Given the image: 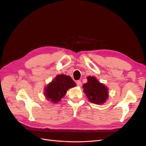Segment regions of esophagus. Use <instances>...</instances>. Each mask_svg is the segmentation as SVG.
<instances>
[{
  "label": "esophagus",
  "instance_id": "1",
  "mask_svg": "<svg viewBox=\"0 0 146 146\" xmlns=\"http://www.w3.org/2000/svg\"><path fill=\"white\" fill-rule=\"evenodd\" d=\"M76 83H77V85L78 86H80L81 85H82V82L80 80H77L76 82Z\"/></svg>",
  "mask_w": 146,
  "mask_h": 146
}]
</instances>
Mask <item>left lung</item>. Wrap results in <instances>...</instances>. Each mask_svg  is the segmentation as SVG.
<instances>
[{"mask_svg": "<svg viewBox=\"0 0 146 146\" xmlns=\"http://www.w3.org/2000/svg\"><path fill=\"white\" fill-rule=\"evenodd\" d=\"M87 80V83L83 85V88L88 100L95 104H104L108 97V88L100 83L94 77H88Z\"/></svg>", "mask_w": 146, "mask_h": 146, "instance_id": "left-lung-1", "label": "left lung"}]
</instances>
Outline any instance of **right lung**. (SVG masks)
I'll use <instances>...</instances> for the list:
<instances>
[{"label":"right lung","mask_w":146,"mask_h":146,"mask_svg":"<svg viewBox=\"0 0 146 146\" xmlns=\"http://www.w3.org/2000/svg\"><path fill=\"white\" fill-rule=\"evenodd\" d=\"M76 86V83L70 76L64 74L58 75L46 87L44 96L48 101L57 103L66 95L69 88Z\"/></svg>","instance_id":"1"}]
</instances>
